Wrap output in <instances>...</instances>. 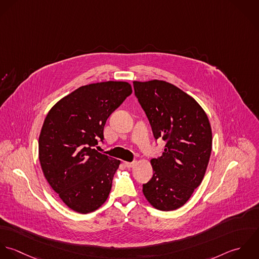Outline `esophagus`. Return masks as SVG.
I'll return each mask as SVG.
<instances>
[{"instance_id": "1", "label": "esophagus", "mask_w": 259, "mask_h": 259, "mask_svg": "<svg viewBox=\"0 0 259 259\" xmlns=\"http://www.w3.org/2000/svg\"><path fill=\"white\" fill-rule=\"evenodd\" d=\"M135 161H133V162H125L124 164H125V166L127 167V168H131V167H133L134 165H135Z\"/></svg>"}]
</instances>
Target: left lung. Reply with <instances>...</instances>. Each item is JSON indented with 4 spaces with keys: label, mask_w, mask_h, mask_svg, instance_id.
Wrapping results in <instances>:
<instances>
[{
    "label": "left lung",
    "mask_w": 259,
    "mask_h": 259,
    "mask_svg": "<svg viewBox=\"0 0 259 259\" xmlns=\"http://www.w3.org/2000/svg\"><path fill=\"white\" fill-rule=\"evenodd\" d=\"M156 140L166 141L162 155L151 160L153 176L143 184L152 206L171 211L183 206L206 172L212 131L205 111L191 96L165 81L133 82Z\"/></svg>",
    "instance_id": "obj_1"
}]
</instances>
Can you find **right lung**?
I'll use <instances>...</instances> for the list:
<instances>
[{
	"label": "right lung",
	"instance_id": "1",
	"mask_svg": "<svg viewBox=\"0 0 259 259\" xmlns=\"http://www.w3.org/2000/svg\"><path fill=\"white\" fill-rule=\"evenodd\" d=\"M127 82L82 86L51 108L39 137V160L45 178L62 201L90 213L107 200L120 161L93 148L103 141L108 117L131 95Z\"/></svg>",
	"mask_w": 259,
	"mask_h": 259
}]
</instances>
